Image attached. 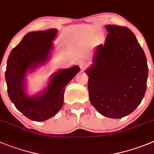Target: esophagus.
Returning a JSON list of instances; mask_svg holds the SVG:
<instances>
[{
    "label": "esophagus",
    "instance_id": "obj_1",
    "mask_svg": "<svg viewBox=\"0 0 154 154\" xmlns=\"http://www.w3.org/2000/svg\"><path fill=\"white\" fill-rule=\"evenodd\" d=\"M88 63L85 60H82L79 62V66L81 67V69H85V68L88 67Z\"/></svg>",
    "mask_w": 154,
    "mask_h": 154
}]
</instances>
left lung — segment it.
<instances>
[{"label":"left lung","instance_id":"1","mask_svg":"<svg viewBox=\"0 0 154 154\" xmlns=\"http://www.w3.org/2000/svg\"><path fill=\"white\" fill-rule=\"evenodd\" d=\"M106 29L105 44L98 46L94 65L86 71L89 99L104 116L121 118L133 112L144 97L147 63L131 29L116 25Z\"/></svg>","mask_w":154,"mask_h":154}]
</instances>
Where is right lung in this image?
Segmentation results:
<instances>
[{"label": "right lung", "mask_w": 154, "mask_h": 154, "mask_svg": "<svg viewBox=\"0 0 154 154\" xmlns=\"http://www.w3.org/2000/svg\"><path fill=\"white\" fill-rule=\"evenodd\" d=\"M57 29L30 32L12 49L5 72L8 93L17 109L29 119L43 121L54 116L64 102L65 87L79 71L78 66L60 70L52 77L43 94L29 98L24 92L26 72L47 60Z\"/></svg>", "instance_id": "add662e5"}]
</instances>
